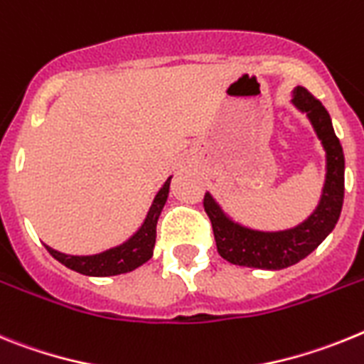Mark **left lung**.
Here are the masks:
<instances>
[{
  "mask_svg": "<svg viewBox=\"0 0 364 364\" xmlns=\"http://www.w3.org/2000/svg\"><path fill=\"white\" fill-rule=\"evenodd\" d=\"M291 104L308 117L324 150L326 173L321 200L314 213L299 225L282 230H260L236 221L207 192L203 205L213 223L218 252L230 264L271 271L295 265L324 242L341 216L344 200V154L333 132L330 113L321 100L300 86L291 91Z\"/></svg>",
  "mask_w": 364,
  "mask_h": 364,
  "instance_id": "obj_1",
  "label": "left lung"
}]
</instances>
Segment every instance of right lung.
Returning a JSON list of instances; mask_svg holds the SVG:
<instances>
[{"label": "right lung", "mask_w": 364, "mask_h": 364, "mask_svg": "<svg viewBox=\"0 0 364 364\" xmlns=\"http://www.w3.org/2000/svg\"><path fill=\"white\" fill-rule=\"evenodd\" d=\"M170 181H172V176L164 181V185L156 194L141 227L126 242L106 249V251L95 252V255H68V252H60L49 245H46V249L60 264H64L65 267L80 274H87V277H115V274L137 269L154 255L157 220H159L164 203L168 200Z\"/></svg>", "instance_id": "right-lung-1"}]
</instances>
